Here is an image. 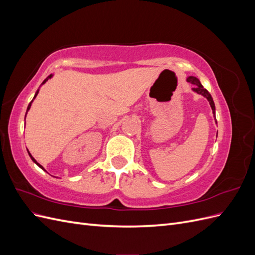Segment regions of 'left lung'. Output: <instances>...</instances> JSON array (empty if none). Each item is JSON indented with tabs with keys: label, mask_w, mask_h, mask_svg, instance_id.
I'll use <instances>...</instances> for the list:
<instances>
[{
	"label": "left lung",
	"mask_w": 255,
	"mask_h": 255,
	"mask_svg": "<svg viewBox=\"0 0 255 255\" xmlns=\"http://www.w3.org/2000/svg\"><path fill=\"white\" fill-rule=\"evenodd\" d=\"M187 82L195 85V87L192 88V90L196 91L197 94L201 95V96H203V97H205V98L207 99V101L210 102V105H211V107H212L213 114H214V116H215V103H214V101H213V98H212L210 92H208V91L202 86L201 83H200V81H199L197 78H195V76H188V78H187Z\"/></svg>",
	"instance_id": "1"
}]
</instances>
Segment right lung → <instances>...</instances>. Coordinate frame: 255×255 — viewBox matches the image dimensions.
I'll return each instance as SVG.
<instances>
[{
    "instance_id": "add662e5",
    "label": "right lung",
    "mask_w": 255,
    "mask_h": 255,
    "mask_svg": "<svg viewBox=\"0 0 255 255\" xmlns=\"http://www.w3.org/2000/svg\"><path fill=\"white\" fill-rule=\"evenodd\" d=\"M51 78H52V74H50V75L48 76V78H47V79H45V80L43 81V83H42V84H44L45 82H47V81H48L49 79H51ZM38 92H39V90H37V92H36V94H35V97H34V99H35V98H36V96L38 95ZM32 102H33V101H32ZM32 102H30V103L28 104V106H27V110H26V113H27V112H28V110L30 109V105H32ZM25 117H26V114H25ZM27 152H28V151H27ZM28 154H29V156H30V158H32V159H33V161H34V163H35V164H37V165H38V166H39V167H40L41 169H43V167H42L41 165H39V164H38V163H37V161L35 160V158H34V157H33L32 155H30V153H29V152H28ZM43 170H44V169H43Z\"/></svg>"
}]
</instances>
